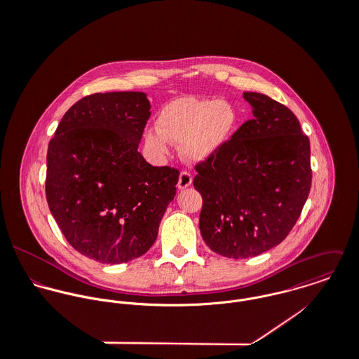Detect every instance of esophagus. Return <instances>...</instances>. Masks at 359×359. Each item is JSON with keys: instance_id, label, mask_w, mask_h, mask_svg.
Instances as JSON below:
<instances>
[{"instance_id": "obj_1", "label": "esophagus", "mask_w": 359, "mask_h": 359, "mask_svg": "<svg viewBox=\"0 0 359 359\" xmlns=\"http://www.w3.org/2000/svg\"><path fill=\"white\" fill-rule=\"evenodd\" d=\"M192 184V175L188 171H182L178 178V189H187Z\"/></svg>"}]
</instances>
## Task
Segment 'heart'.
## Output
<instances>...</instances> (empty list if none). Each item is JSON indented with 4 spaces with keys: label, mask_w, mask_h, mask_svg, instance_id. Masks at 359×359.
<instances>
[{
    "label": "heart",
    "mask_w": 359,
    "mask_h": 359,
    "mask_svg": "<svg viewBox=\"0 0 359 359\" xmlns=\"http://www.w3.org/2000/svg\"><path fill=\"white\" fill-rule=\"evenodd\" d=\"M238 113L218 100L178 98L167 103L158 117V128L145 133V145L157 157L168 154L170 142L181 144L182 157L199 164L219 154L233 137Z\"/></svg>",
    "instance_id": "obj_1"
}]
</instances>
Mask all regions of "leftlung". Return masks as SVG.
Listing matches in <instances>:
<instances>
[{
    "label": "left lung",
    "mask_w": 359,
    "mask_h": 359,
    "mask_svg": "<svg viewBox=\"0 0 359 359\" xmlns=\"http://www.w3.org/2000/svg\"><path fill=\"white\" fill-rule=\"evenodd\" d=\"M253 118L226 147L196 165L205 245L228 258L278 246L297 222L311 189V149L294 113L259 93H243Z\"/></svg>",
    "instance_id": "8db88e82"
}]
</instances>
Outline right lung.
<instances>
[{
    "label": "right lung",
    "mask_w": 359,
    "mask_h": 359,
    "mask_svg": "<svg viewBox=\"0 0 359 359\" xmlns=\"http://www.w3.org/2000/svg\"><path fill=\"white\" fill-rule=\"evenodd\" d=\"M145 93H106L74 103L47 154L46 194L66 241L83 256L121 264L145 255L174 199L180 172L138 152L151 116Z\"/></svg>",
    "instance_id": "1"
}]
</instances>
